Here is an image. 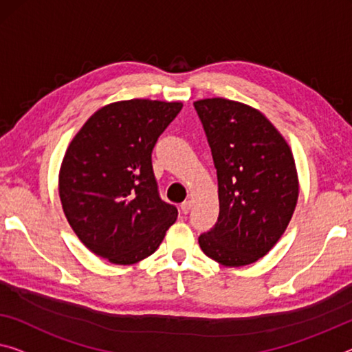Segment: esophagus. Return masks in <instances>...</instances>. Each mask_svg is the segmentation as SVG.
<instances>
[{"instance_id":"1","label":"esophagus","mask_w":352,"mask_h":352,"mask_svg":"<svg viewBox=\"0 0 352 352\" xmlns=\"http://www.w3.org/2000/svg\"><path fill=\"white\" fill-rule=\"evenodd\" d=\"M190 208H192V203L190 201H184L182 204H181V212L182 214H188V210H190Z\"/></svg>"}]
</instances>
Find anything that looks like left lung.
I'll list each match as a JSON object with an SVG mask.
<instances>
[{
    "mask_svg": "<svg viewBox=\"0 0 352 352\" xmlns=\"http://www.w3.org/2000/svg\"><path fill=\"white\" fill-rule=\"evenodd\" d=\"M217 170L220 212L198 244L214 261L241 267L277 244L293 217L299 177L293 153L261 111L212 97L193 102Z\"/></svg>",
    "mask_w": 352,
    "mask_h": 352,
    "instance_id": "obj_1",
    "label": "left lung"
}]
</instances>
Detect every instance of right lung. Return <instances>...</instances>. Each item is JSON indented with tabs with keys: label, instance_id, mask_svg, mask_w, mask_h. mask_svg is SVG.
I'll use <instances>...</instances> for the list:
<instances>
[{
	"label": "right lung",
	"instance_id": "right-lung-1",
	"mask_svg": "<svg viewBox=\"0 0 352 352\" xmlns=\"http://www.w3.org/2000/svg\"><path fill=\"white\" fill-rule=\"evenodd\" d=\"M181 102L131 99L97 110L59 170L64 215L86 248L113 264L157 250L177 209L159 197L151 154Z\"/></svg>",
	"mask_w": 352,
	"mask_h": 352
}]
</instances>
